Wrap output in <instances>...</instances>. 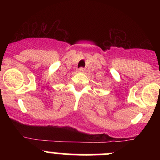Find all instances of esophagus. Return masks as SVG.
I'll use <instances>...</instances> for the list:
<instances>
[{
  "label": "esophagus",
  "instance_id": "esophagus-1",
  "mask_svg": "<svg viewBox=\"0 0 160 160\" xmlns=\"http://www.w3.org/2000/svg\"><path fill=\"white\" fill-rule=\"evenodd\" d=\"M78 71L79 72H84V71H85V69L83 68H80L78 69Z\"/></svg>",
  "mask_w": 160,
  "mask_h": 160
}]
</instances>
